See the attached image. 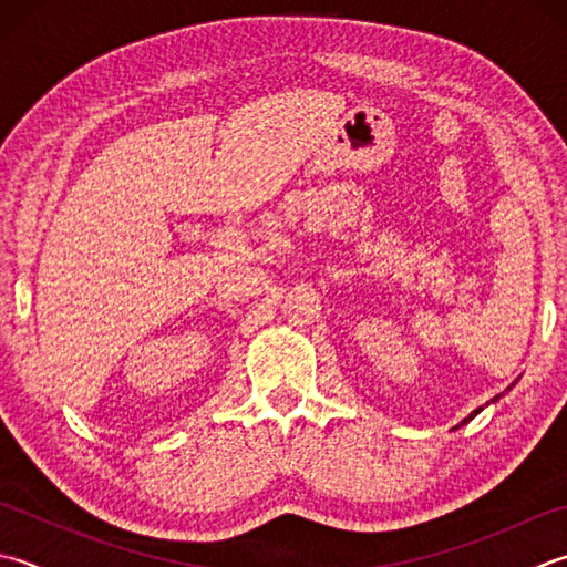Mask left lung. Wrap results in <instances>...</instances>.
Returning <instances> with one entry per match:
<instances>
[{
  "label": "left lung",
  "instance_id": "obj_1",
  "mask_svg": "<svg viewBox=\"0 0 567 567\" xmlns=\"http://www.w3.org/2000/svg\"><path fill=\"white\" fill-rule=\"evenodd\" d=\"M476 413H480V410H474V413H472V415H470V417H467V420H464V423H470V420H472V417H474V415H476Z\"/></svg>",
  "mask_w": 567,
  "mask_h": 567
}]
</instances>
